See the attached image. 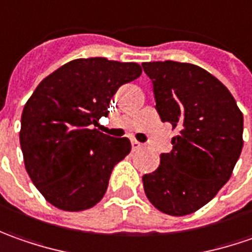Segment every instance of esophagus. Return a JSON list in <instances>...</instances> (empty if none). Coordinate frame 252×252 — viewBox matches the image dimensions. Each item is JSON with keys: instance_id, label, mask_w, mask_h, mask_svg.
Here are the masks:
<instances>
[{"instance_id": "esophagus-1", "label": "esophagus", "mask_w": 252, "mask_h": 252, "mask_svg": "<svg viewBox=\"0 0 252 252\" xmlns=\"http://www.w3.org/2000/svg\"><path fill=\"white\" fill-rule=\"evenodd\" d=\"M131 145H132V149H134V151H136V149H141V148L143 146L142 143L138 142L136 139H132V141H131Z\"/></svg>"}]
</instances>
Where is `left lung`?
I'll return each mask as SVG.
<instances>
[{
    "mask_svg": "<svg viewBox=\"0 0 252 252\" xmlns=\"http://www.w3.org/2000/svg\"><path fill=\"white\" fill-rule=\"evenodd\" d=\"M142 68L160 120L178 129L171 152L142 177L143 189L160 212L189 215L229 181L243 149V114L227 88L199 66L156 61Z\"/></svg>",
    "mask_w": 252,
    "mask_h": 252,
    "instance_id": "obj_1",
    "label": "left lung"
}]
</instances>
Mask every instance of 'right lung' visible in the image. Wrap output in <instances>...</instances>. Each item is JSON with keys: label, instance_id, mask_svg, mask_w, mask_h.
Returning <instances> with one entry per match:
<instances>
[{"label": "right lung", "instance_id": "1", "mask_svg": "<svg viewBox=\"0 0 252 252\" xmlns=\"http://www.w3.org/2000/svg\"><path fill=\"white\" fill-rule=\"evenodd\" d=\"M141 74L136 63L79 58L33 92L23 109L19 139L26 171L50 204L78 212L104 196L111 171L131 152V142L93 126L109 116L118 88Z\"/></svg>", "mask_w": 252, "mask_h": 252}]
</instances>
